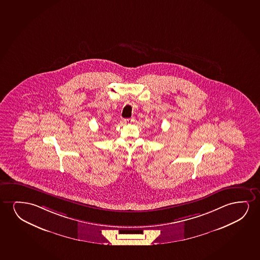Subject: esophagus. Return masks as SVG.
<instances>
[{
  "mask_svg": "<svg viewBox=\"0 0 260 260\" xmlns=\"http://www.w3.org/2000/svg\"><path fill=\"white\" fill-rule=\"evenodd\" d=\"M123 121H124L125 123H132V122L135 121V119L134 118H128V119H124Z\"/></svg>",
  "mask_w": 260,
  "mask_h": 260,
  "instance_id": "34e87169",
  "label": "esophagus"
}]
</instances>
